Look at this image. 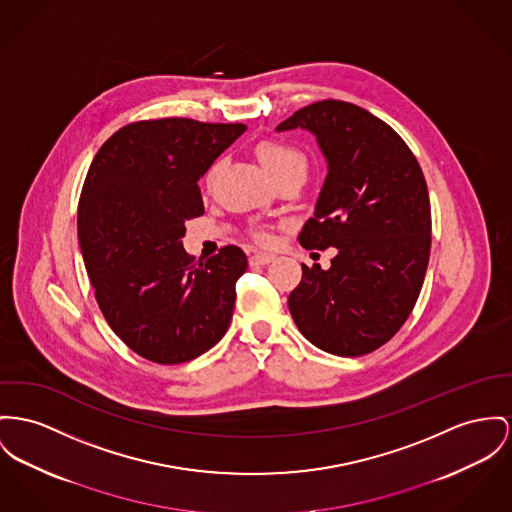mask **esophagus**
<instances>
[{
  "label": "esophagus",
  "instance_id": "obj_1",
  "mask_svg": "<svg viewBox=\"0 0 512 512\" xmlns=\"http://www.w3.org/2000/svg\"><path fill=\"white\" fill-rule=\"evenodd\" d=\"M272 260V254H260V252H254V254H250V258H248L250 266H264V264H270Z\"/></svg>",
  "mask_w": 512,
  "mask_h": 512
}]
</instances>
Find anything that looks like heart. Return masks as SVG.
Masks as SVG:
<instances>
[{
    "mask_svg": "<svg viewBox=\"0 0 512 512\" xmlns=\"http://www.w3.org/2000/svg\"><path fill=\"white\" fill-rule=\"evenodd\" d=\"M256 155L260 159V163L264 165V169L272 174L273 180L289 174V172H303L307 174V157L303 151H299L297 147L281 141V139H262L256 143ZM221 163L215 161L207 172H205L204 182L205 186H213L217 172H219ZM256 240L262 244L270 242V235L260 231L256 233Z\"/></svg>",
    "mask_w": 512,
    "mask_h": 512,
    "instance_id": "1",
    "label": "heart"
}]
</instances>
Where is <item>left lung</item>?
<instances>
[{"instance_id": "obj_1", "label": "left lung", "mask_w": 512, "mask_h": 512, "mask_svg": "<svg viewBox=\"0 0 512 512\" xmlns=\"http://www.w3.org/2000/svg\"><path fill=\"white\" fill-rule=\"evenodd\" d=\"M310 130L328 174L299 235L307 250L338 248L330 270L303 268L291 316L322 351L359 357L392 340L417 303L431 252V204L406 141L357 104L303 106L277 130Z\"/></svg>"}]
</instances>
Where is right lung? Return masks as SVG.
I'll return each instance as SVG.
<instances>
[{
  "mask_svg": "<svg viewBox=\"0 0 512 512\" xmlns=\"http://www.w3.org/2000/svg\"><path fill=\"white\" fill-rule=\"evenodd\" d=\"M246 130L192 118L126 124L95 155L77 207L83 262L104 320L159 365L196 359L231 324L246 254L194 262L180 239L204 215L200 176Z\"/></svg>",
  "mask_w": 512,
  "mask_h": 512,
  "instance_id": "right-lung-1",
  "label": "right lung"
}]
</instances>
